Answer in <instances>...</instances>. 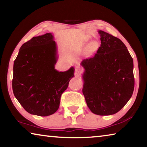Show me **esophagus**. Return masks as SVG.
<instances>
[{
	"label": "esophagus",
	"mask_w": 147,
	"mask_h": 147,
	"mask_svg": "<svg viewBox=\"0 0 147 147\" xmlns=\"http://www.w3.org/2000/svg\"><path fill=\"white\" fill-rule=\"evenodd\" d=\"M82 72V69L80 66H77L75 67V73L76 74H80Z\"/></svg>",
	"instance_id": "esophagus-1"
}]
</instances>
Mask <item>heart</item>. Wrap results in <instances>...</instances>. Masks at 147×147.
<instances>
[{
  "instance_id": "heart-1",
  "label": "heart",
  "mask_w": 147,
  "mask_h": 147,
  "mask_svg": "<svg viewBox=\"0 0 147 147\" xmlns=\"http://www.w3.org/2000/svg\"><path fill=\"white\" fill-rule=\"evenodd\" d=\"M97 48V43L96 42H92L89 45V48H88V51L89 53H92L94 51H95L96 49Z\"/></svg>"
}]
</instances>
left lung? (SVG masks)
<instances>
[{
  "instance_id": "obj_1",
  "label": "left lung",
  "mask_w": 147,
  "mask_h": 147,
  "mask_svg": "<svg viewBox=\"0 0 147 147\" xmlns=\"http://www.w3.org/2000/svg\"><path fill=\"white\" fill-rule=\"evenodd\" d=\"M101 45L93 57L81 65L82 92L88 108L98 115L117 113L130 100L134 89V62L121 39L102 30Z\"/></svg>"
}]
</instances>
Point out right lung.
Returning <instances> with one entry per match:
<instances>
[{
  "label": "right lung",
  "mask_w": 147,
  "mask_h": 147,
  "mask_svg": "<svg viewBox=\"0 0 147 147\" xmlns=\"http://www.w3.org/2000/svg\"><path fill=\"white\" fill-rule=\"evenodd\" d=\"M58 58L51 33L34 37L20 48L13 63L12 88L17 100L29 113L45 117L58 109L74 69L57 71Z\"/></svg>",
  "instance_id": "1"
}]
</instances>
